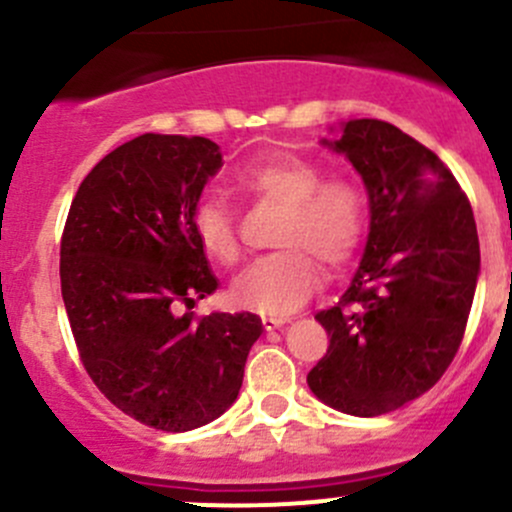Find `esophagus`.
<instances>
[{"instance_id": "obj_1", "label": "esophagus", "mask_w": 512, "mask_h": 512, "mask_svg": "<svg viewBox=\"0 0 512 512\" xmlns=\"http://www.w3.org/2000/svg\"><path fill=\"white\" fill-rule=\"evenodd\" d=\"M287 319L285 317H262V327L267 329V332H275V329L285 327Z\"/></svg>"}]
</instances>
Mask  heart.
<instances>
[{
  "instance_id": "1",
  "label": "heart",
  "mask_w": 512,
  "mask_h": 512,
  "mask_svg": "<svg viewBox=\"0 0 512 512\" xmlns=\"http://www.w3.org/2000/svg\"><path fill=\"white\" fill-rule=\"evenodd\" d=\"M242 193L285 205L277 242L287 250L247 265L232 280L230 299L242 309L287 317L297 312L319 282V260L342 265L366 230V195L354 180L324 178L312 160L277 153L235 175ZM193 232L213 260L232 265L240 257L235 220L220 198H203L193 213Z\"/></svg>"
}]
</instances>
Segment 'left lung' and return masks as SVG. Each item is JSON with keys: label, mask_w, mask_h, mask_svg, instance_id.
<instances>
[{"label": "left lung", "mask_w": 512, "mask_h": 512, "mask_svg": "<svg viewBox=\"0 0 512 512\" xmlns=\"http://www.w3.org/2000/svg\"><path fill=\"white\" fill-rule=\"evenodd\" d=\"M369 195V237L337 307L329 349L307 374L329 409L389 414L426 394L461 347L480 275L473 210L436 153L376 118L329 128Z\"/></svg>", "instance_id": "1"}]
</instances>
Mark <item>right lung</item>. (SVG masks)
Wrapping results in <instances>:
<instances>
[{"instance_id": "add662e5", "label": "right lung", "mask_w": 512, "mask_h": 512, "mask_svg": "<svg viewBox=\"0 0 512 512\" xmlns=\"http://www.w3.org/2000/svg\"><path fill=\"white\" fill-rule=\"evenodd\" d=\"M220 168L210 138H133L86 175L61 237V294L81 361L113 406L158 431L223 416L262 334L252 312H190L218 289L193 213Z\"/></svg>"}]
</instances>
